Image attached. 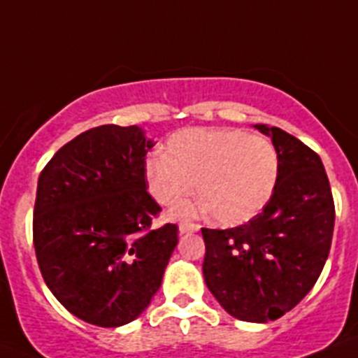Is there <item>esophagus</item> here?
<instances>
[{
  "label": "esophagus",
  "mask_w": 358,
  "mask_h": 358,
  "mask_svg": "<svg viewBox=\"0 0 358 358\" xmlns=\"http://www.w3.org/2000/svg\"><path fill=\"white\" fill-rule=\"evenodd\" d=\"M199 229H201V226H199V224H181V226H179V233H181V235L197 233Z\"/></svg>",
  "instance_id": "1"
}]
</instances>
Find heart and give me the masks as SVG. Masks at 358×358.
<instances>
[{
  "mask_svg": "<svg viewBox=\"0 0 358 358\" xmlns=\"http://www.w3.org/2000/svg\"><path fill=\"white\" fill-rule=\"evenodd\" d=\"M280 176L278 150L264 136L238 129H186L152 154L143 166L148 194L161 206H176L170 218L213 213L222 226H240L260 213L273 197Z\"/></svg>",
  "mask_w": 358,
  "mask_h": 358,
  "instance_id": "b5f03b06",
  "label": "heart"
}]
</instances>
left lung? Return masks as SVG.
Wrapping results in <instances>:
<instances>
[{
    "instance_id": "obj_1",
    "label": "left lung",
    "mask_w": 358,
    "mask_h": 358,
    "mask_svg": "<svg viewBox=\"0 0 358 358\" xmlns=\"http://www.w3.org/2000/svg\"><path fill=\"white\" fill-rule=\"evenodd\" d=\"M280 156L273 197L233 229H202V274L210 292L240 321L268 322L292 310L315 285L328 258L335 208L321 157L278 127L252 125Z\"/></svg>"
}]
</instances>
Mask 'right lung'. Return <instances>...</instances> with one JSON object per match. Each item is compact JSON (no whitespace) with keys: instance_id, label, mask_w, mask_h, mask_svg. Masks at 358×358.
Segmentation results:
<instances>
[{"instance_id":"1","label":"right lung","mask_w":358,"mask_h":358,"mask_svg":"<svg viewBox=\"0 0 358 358\" xmlns=\"http://www.w3.org/2000/svg\"><path fill=\"white\" fill-rule=\"evenodd\" d=\"M156 141L138 125L78 134L39 176L34 245L53 296L82 321L118 328L143 314L177 245V226L150 229L161 211L143 166Z\"/></svg>"}]
</instances>
